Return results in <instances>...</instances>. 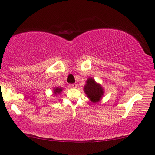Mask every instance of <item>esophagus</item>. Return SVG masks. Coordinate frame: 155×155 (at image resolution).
<instances>
[{
  "instance_id": "esophagus-1",
  "label": "esophagus",
  "mask_w": 155,
  "mask_h": 155,
  "mask_svg": "<svg viewBox=\"0 0 155 155\" xmlns=\"http://www.w3.org/2000/svg\"><path fill=\"white\" fill-rule=\"evenodd\" d=\"M71 87H74V88H76V87H77V84H71Z\"/></svg>"
}]
</instances>
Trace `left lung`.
Wrapping results in <instances>:
<instances>
[{
    "instance_id": "1",
    "label": "left lung",
    "mask_w": 155,
    "mask_h": 155,
    "mask_svg": "<svg viewBox=\"0 0 155 155\" xmlns=\"http://www.w3.org/2000/svg\"><path fill=\"white\" fill-rule=\"evenodd\" d=\"M84 91L92 102H97L100 101L104 94L103 89L101 85L97 84L92 78L87 80L86 84L84 86Z\"/></svg>"
}]
</instances>
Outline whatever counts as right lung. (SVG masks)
Returning <instances> with one entry per match:
<instances>
[{
    "mask_svg": "<svg viewBox=\"0 0 155 155\" xmlns=\"http://www.w3.org/2000/svg\"><path fill=\"white\" fill-rule=\"evenodd\" d=\"M62 91V88H60V87H55L54 88V94H59L61 93Z\"/></svg>",
    "mask_w": 155,
    "mask_h": 155,
    "instance_id": "1",
    "label": "right lung"
}]
</instances>
